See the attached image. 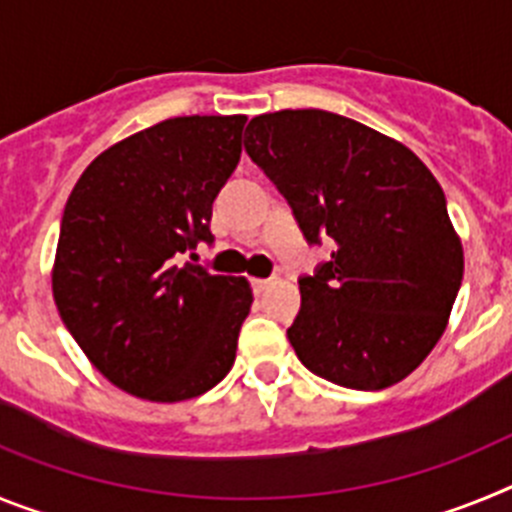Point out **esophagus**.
I'll return each instance as SVG.
<instances>
[{"label":"esophagus","instance_id":"esophagus-1","mask_svg":"<svg viewBox=\"0 0 512 512\" xmlns=\"http://www.w3.org/2000/svg\"><path fill=\"white\" fill-rule=\"evenodd\" d=\"M251 287H253V292H256V295H261L264 289L271 287V279H251Z\"/></svg>","mask_w":512,"mask_h":512}]
</instances>
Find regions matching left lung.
<instances>
[{"instance_id": "1", "label": "left lung", "mask_w": 512, "mask_h": 512, "mask_svg": "<svg viewBox=\"0 0 512 512\" xmlns=\"http://www.w3.org/2000/svg\"><path fill=\"white\" fill-rule=\"evenodd\" d=\"M243 143L307 241L338 246L300 279L297 359L348 390L402 382L443 336L464 277L436 176L400 140L325 110L253 117Z\"/></svg>"}]
</instances>
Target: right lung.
<instances>
[{
  "label": "right lung",
  "mask_w": 512,
  "mask_h": 512,
  "mask_svg": "<svg viewBox=\"0 0 512 512\" xmlns=\"http://www.w3.org/2000/svg\"><path fill=\"white\" fill-rule=\"evenodd\" d=\"M246 120L156 122L99 153L71 189L53 300L87 359L128 395L192 400L233 366L251 284L179 259L212 243V202L238 166Z\"/></svg>",
  "instance_id": "1"
}]
</instances>
